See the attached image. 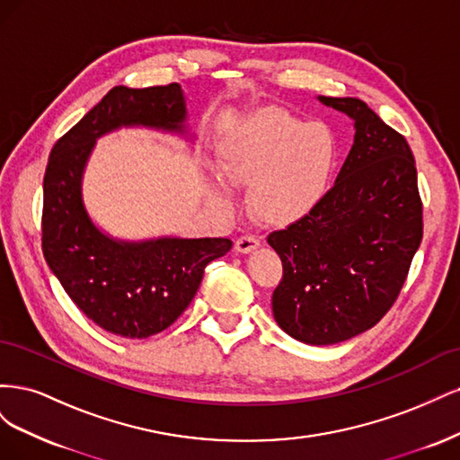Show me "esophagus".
Returning <instances> with one entry per match:
<instances>
[{
  "instance_id": "1",
  "label": "esophagus",
  "mask_w": 460,
  "mask_h": 460,
  "mask_svg": "<svg viewBox=\"0 0 460 460\" xmlns=\"http://www.w3.org/2000/svg\"><path fill=\"white\" fill-rule=\"evenodd\" d=\"M259 240L255 238V235H240L238 240H235V252L238 253H252L255 252V249L259 247Z\"/></svg>"
}]
</instances>
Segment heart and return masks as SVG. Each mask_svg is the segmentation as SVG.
<instances>
[{"instance_id":"b5f03b06","label":"heart","mask_w":460,"mask_h":460,"mask_svg":"<svg viewBox=\"0 0 460 460\" xmlns=\"http://www.w3.org/2000/svg\"><path fill=\"white\" fill-rule=\"evenodd\" d=\"M338 163V140L323 122H305L278 107L249 115L222 137L217 172L205 193L222 213L234 211L228 186H245L249 207L270 226H291L324 201Z\"/></svg>"}]
</instances>
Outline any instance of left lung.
Returning a JSON list of instances; mask_svg holds the SVG:
<instances>
[{"mask_svg": "<svg viewBox=\"0 0 460 460\" xmlns=\"http://www.w3.org/2000/svg\"><path fill=\"white\" fill-rule=\"evenodd\" d=\"M318 102L353 120V147L316 211L269 235L284 267L272 314L288 336L332 345L392 309L422 242V201L405 137L357 97Z\"/></svg>", "mask_w": 460, "mask_h": 460, "instance_id": "left-lung-1", "label": "left lung"}]
</instances>
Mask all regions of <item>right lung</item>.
Listing matches in <instances>:
<instances>
[{
	"instance_id": "obj_1",
	"label": "right lung",
	"mask_w": 460,
	"mask_h": 460,
	"mask_svg": "<svg viewBox=\"0 0 460 460\" xmlns=\"http://www.w3.org/2000/svg\"><path fill=\"white\" fill-rule=\"evenodd\" d=\"M180 84L117 86L53 146L44 176L41 249L66 296L90 320L119 338L144 340L169 328L198 294L203 270L226 255V238L117 240L92 220L82 180L97 137L120 128L184 136Z\"/></svg>"
}]
</instances>
